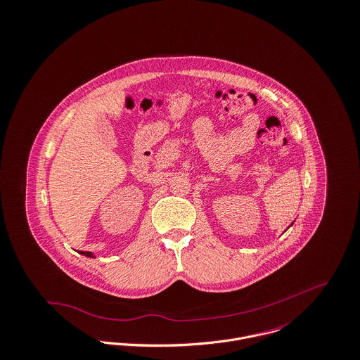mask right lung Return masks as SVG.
<instances>
[{
    "label": "right lung",
    "mask_w": 360,
    "mask_h": 360,
    "mask_svg": "<svg viewBox=\"0 0 360 360\" xmlns=\"http://www.w3.org/2000/svg\"><path fill=\"white\" fill-rule=\"evenodd\" d=\"M80 254L85 255V257H89V258H95V255L92 252H89V251H81Z\"/></svg>",
    "instance_id": "1"
}]
</instances>
